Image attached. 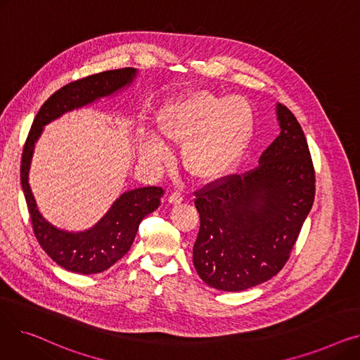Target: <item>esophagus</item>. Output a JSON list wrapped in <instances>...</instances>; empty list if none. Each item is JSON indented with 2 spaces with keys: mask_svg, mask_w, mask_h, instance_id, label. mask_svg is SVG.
Instances as JSON below:
<instances>
[{
  "mask_svg": "<svg viewBox=\"0 0 360 360\" xmlns=\"http://www.w3.org/2000/svg\"><path fill=\"white\" fill-rule=\"evenodd\" d=\"M184 193L182 191H174L172 194L169 195V201L170 202H174V204H179V202H182L184 201Z\"/></svg>",
  "mask_w": 360,
  "mask_h": 360,
  "instance_id": "obj_1",
  "label": "esophagus"
}]
</instances>
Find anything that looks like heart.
<instances>
[{
    "mask_svg": "<svg viewBox=\"0 0 360 360\" xmlns=\"http://www.w3.org/2000/svg\"><path fill=\"white\" fill-rule=\"evenodd\" d=\"M255 125L251 103L242 96L220 98L197 90L167 105L159 118L162 136L186 141L182 148L185 167L198 178H217L233 166L247 148ZM166 147L153 140L144 148L147 160H160Z\"/></svg>",
    "mask_w": 360,
    "mask_h": 360,
    "instance_id": "heart-1",
    "label": "heart"
}]
</instances>
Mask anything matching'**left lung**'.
Instances as JSON below:
<instances>
[{"mask_svg":"<svg viewBox=\"0 0 360 360\" xmlns=\"http://www.w3.org/2000/svg\"><path fill=\"white\" fill-rule=\"evenodd\" d=\"M278 137L259 165L194 193L200 231L193 262L207 285L239 292L274 277L288 262L315 198V169L304 131L277 105Z\"/></svg>","mask_w":360,"mask_h":360,"instance_id":"8db88e82","label":"left lung"}]
</instances>
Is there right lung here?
Listing matches in <instances>:
<instances>
[{"label":"right lung","mask_w":360,"mask_h":360,"mask_svg":"<svg viewBox=\"0 0 360 360\" xmlns=\"http://www.w3.org/2000/svg\"><path fill=\"white\" fill-rule=\"evenodd\" d=\"M136 72L134 68L129 67L110 70L65 84L41 106L26 139L20 165V179L32 229L42 250L58 266L68 271L96 274L108 270L121 259L131 248L141 220L160 205L165 190L162 186H144L127 191L113 202L110 210L91 229L80 233L60 231L37 212L27 182L34 141L41 136L44 125L74 108L109 96L113 91L129 84L136 77Z\"/></svg>","instance_id":"1"}]
</instances>
